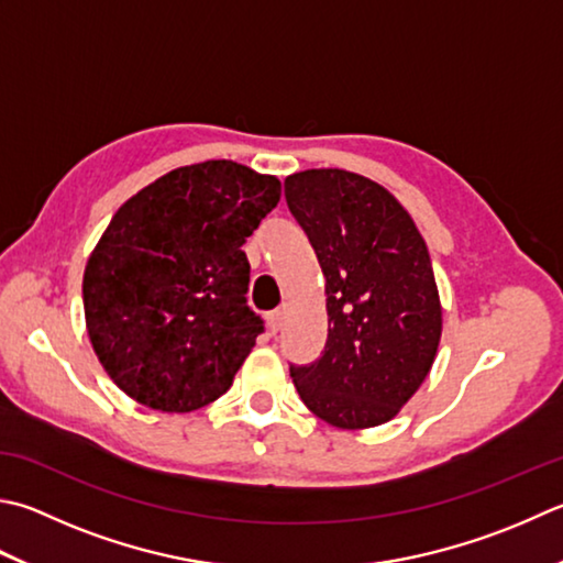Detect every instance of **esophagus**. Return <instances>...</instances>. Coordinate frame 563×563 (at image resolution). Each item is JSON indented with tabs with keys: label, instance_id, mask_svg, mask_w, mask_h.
<instances>
[{
	"label": "esophagus",
	"instance_id": "obj_1",
	"mask_svg": "<svg viewBox=\"0 0 563 563\" xmlns=\"http://www.w3.org/2000/svg\"><path fill=\"white\" fill-rule=\"evenodd\" d=\"M282 323H284V311H272V313L267 316V325H269L272 333H279Z\"/></svg>",
	"mask_w": 563,
	"mask_h": 563
}]
</instances>
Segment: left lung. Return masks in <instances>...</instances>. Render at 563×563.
I'll return each mask as SVG.
<instances>
[{
	"label": "left lung",
	"mask_w": 563,
	"mask_h": 563,
	"mask_svg": "<svg viewBox=\"0 0 563 563\" xmlns=\"http://www.w3.org/2000/svg\"><path fill=\"white\" fill-rule=\"evenodd\" d=\"M286 206L325 277L328 338L311 365H291L296 391L335 429L395 419L427 379L441 341L431 257L405 206L343 168L286 176Z\"/></svg>",
	"instance_id": "8db88e82"
}]
</instances>
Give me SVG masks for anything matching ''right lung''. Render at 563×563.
Instances as JSON below:
<instances>
[{
	"instance_id": "1",
	"label": "right lung",
	"mask_w": 563,
	"mask_h": 563,
	"mask_svg": "<svg viewBox=\"0 0 563 563\" xmlns=\"http://www.w3.org/2000/svg\"><path fill=\"white\" fill-rule=\"evenodd\" d=\"M279 198L277 176L213 158L117 210L85 264L82 306L95 355L124 395L186 413L230 389L262 333L242 245Z\"/></svg>"
}]
</instances>
